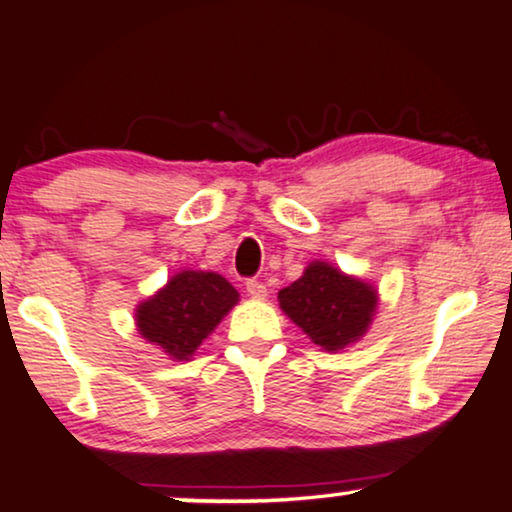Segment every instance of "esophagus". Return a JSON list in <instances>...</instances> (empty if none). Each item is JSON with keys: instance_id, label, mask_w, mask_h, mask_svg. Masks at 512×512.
Wrapping results in <instances>:
<instances>
[{"instance_id": "esophagus-1", "label": "esophagus", "mask_w": 512, "mask_h": 512, "mask_svg": "<svg viewBox=\"0 0 512 512\" xmlns=\"http://www.w3.org/2000/svg\"><path fill=\"white\" fill-rule=\"evenodd\" d=\"M245 290H248V295L255 297V300H264V297H267V286H264L262 281H257V278H248V281H245Z\"/></svg>"}]
</instances>
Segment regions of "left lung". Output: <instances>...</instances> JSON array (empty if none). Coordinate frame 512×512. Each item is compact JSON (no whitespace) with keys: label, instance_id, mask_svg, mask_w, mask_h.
Segmentation results:
<instances>
[{"label":"left lung","instance_id":"1","mask_svg":"<svg viewBox=\"0 0 512 512\" xmlns=\"http://www.w3.org/2000/svg\"><path fill=\"white\" fill-rule=\"evenodd\" d=\"M278 304L314 345L338 352L364 338L378 307V290L316 260L278 293Z\"/></svg>","mask_w":512,"mask_h":512}]
</instances>
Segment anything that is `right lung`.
<instances>
[{
    "label": "right lung",
    "instance_id": "add662e5",
    "mask_svg": "<svg viewBox=\"0 0 512 512\" xmlns=\"http://www.w3.org/2000/svg\"><path fill=\"white\" fill-rule=\"evenodd\" d=\"M238 302V290L215 271H179L137 307V331L174 361H189Z\"/></svg>",
    "mask_w": 512,
    "mask_h": 512
}]
</instances>
